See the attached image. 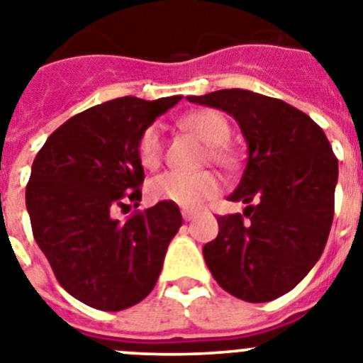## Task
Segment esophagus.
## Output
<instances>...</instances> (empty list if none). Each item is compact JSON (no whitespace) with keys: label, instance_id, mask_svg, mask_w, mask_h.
Returning <instances> with one entry per match:
<instances>
[{"label":"esophagus","instance_id":"34e87169","mask_svg":"<svg viewBox=\"0 0 363 363\" xmlns=\"http://www.w3.org/2000/svg\"><path fill=\"white\" fill-rule=\"evenodd\" d=\"M182 216H184L185 221H191V220H194V218H196V213H194V211L184 209V211H182Z\"/></svg>","mask_w":363,"mask_h":363}]
</instances>
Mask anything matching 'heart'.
I'll use <instances>...</instances> for the list:
<instances>
[{"mask_svg":"<svg viewBox=\"0 0 363 363\" xmlns=\"http://www.w3.org/2000/svg\"><path fill=\"white\" fill-rule=\"evenodd\" d=\"M182 127L192 130L205 143H209L207 158L223 169L236 165V154L229 147L230 125L218 111H196L182 118ZM138 156L145 169H156L163 158V134L158 123L150 125L140 136ZM221 191L220 176L211 171L182 172L169 171L156 176L149 184V194L154 201H171V203L198 209L205 200L218 196Z\"/></svg>","mask_w":363,"mask_h":363,"instance_id":"1","label":"heart"}]
</instances>
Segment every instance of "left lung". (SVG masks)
Segmentation results:
<instances>
[{
  "instance_id": "8db88e82",
  "label": "left lung",
  "mask_w": 363,
  "mask_h": 363,
  "mask_svg": "<svg viewBox=\"0 0 363 363\" xmlns=\"http://www.w3.org/2000/svg\"><path fill=\"white\" fill-rule=\"evenodd\" d=\"M187 99L230 114L249 147L229 196L247 207L218 216L205 264L240 300L262 303L289 293L318 262L331 230L338 160L329 140L306 112L277 98L223 89Z\"/></svg>"
}]
</instances>
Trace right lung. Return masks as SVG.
Listing matches in <instances>:
<instances>
[{"mask_svg": "<svg viewBox=\"0 0 363 363\" xmlns=\"http://www.w3.org/2000/svg\"><path fill=\"white\" fill-rule=\"evenodd\" d=\"M179 99L94 105L57 127L34 158L25 194L32 234L60 285L85 306L127 309L158 281L182 227L178 205L158 201L125 221L114 213L142 201L138 142Z\"/></svg>", "mask_w": 363, "mask_h": 363, "instance_id": "right-lung-1", "label": "right lung"}]
</instances>
